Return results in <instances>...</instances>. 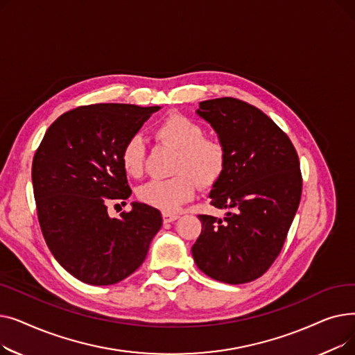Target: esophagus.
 Here are the masks:
<instances>
[{
    "instance_id": "1",
    "label": "esophagus",
    "mask_w": 355,
    "mask_h": 355,
    "mask_svg": "<svg viewBox=\"0 0 355 355\" xmlns=\"http://www.w3.org/2000/svg\"><path fill=\"white\" fill-rule=\"evenodd\" d=\"M178 217H180L178 214H171V213H164V214H162L164 223H173V221H175Z\"/></svg>"
}]
</instances>
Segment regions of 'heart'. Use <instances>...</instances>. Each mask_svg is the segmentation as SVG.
<instances>
[{"mask_svg":"<svg viewBox=\"0 0 355 355\" xmlns=\"http://www.w3.org/2000/svg\"><path fill=\"white\" fill-rule=\"evenodd\" d=\"M155 135L178 149L174 164L177 175L151 180L141 185L138 198L164 213H175L196 194V182L202 189L214 185L225 173L226 149L217 139L204 137V129L187 116L173 115L162 121ZM123 170L130 177L144 171V144L139 137L126 141L121 153Z\"/></svg>","mask_w":355,"mask_h":355,"instance_id":"b5f03b06","label":"heart"}]
</instances>
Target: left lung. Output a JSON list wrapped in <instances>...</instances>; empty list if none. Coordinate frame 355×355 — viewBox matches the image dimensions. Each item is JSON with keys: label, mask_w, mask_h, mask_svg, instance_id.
<instances>
[{"label": "left lung", "mask_w": 355, "mask_h": 355, "mask_svg": "<svg viewBox=\"0 0 355 355\" xmlns=\"http://www.w3.org/2000/svg\"><path fill=\"white\" fill-rule=\"evenodd\" d=\"M196 114L216 130L227 164L209 197L226 217L201 214L194 262L216 281L239 285L262 276L281 253L302 193L297 154L262 110L234 98L200 102Z\"/></svg>", "instance_id": "obj_1"}]
</instances>
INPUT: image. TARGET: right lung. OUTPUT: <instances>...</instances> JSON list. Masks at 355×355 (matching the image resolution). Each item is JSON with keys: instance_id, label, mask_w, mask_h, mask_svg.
I'll return each instance as SVG.
<instances>
[{"instance_id": "obj_1", "label": "right lung", "mask_w": 355, "mask_h": 355, "mask_svg": "<svg viewBox=\"0 0 355 355\" xmlns=\"http://www.w3.org/2000/svg\"><path fill=\"white\" fill-rule=\"evenodd\" d=\"M161 106H80L55 119L37 149L31 180L40 227L54 259L89 285H114L145 260L159 210L134 201L121 217L106 202L132 194L122 148ZM126 204V202H125Z\"/></svg>"}]
</instances>
